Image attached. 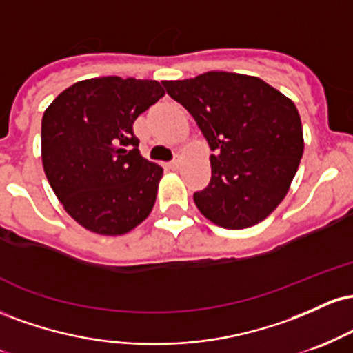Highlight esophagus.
Masks as SVG:
<instances>
[{
  "instance_id": "obj_1",
  "label": "esophagus",
  "mask_w": 353,
  "mask_h": 353,
  "mask_svg": "<svg viewBox=\"0 0 353 353\" xmlns=\"http://www.w3.org/2000/svg\"><path fill=\"white\" fill-rule=\"evenodd\" d=\"M169 168L174 169V171H177V169L181 168V159H179V157H176V159H172L171 163H169Z\"/></svg>"
}]
</instances>
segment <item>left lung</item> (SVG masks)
Wrapping results in <instances>:
<instances>
[{"label": "left lung", "mask_w": 353, "mask_h": 353, "mask_svg": "<svg viewBox=\"0 0 353 353\" xmlns=\"http://www.w3.org/2000/svg\"><path fill=\"white\" fill-rule=\"evenodd\" d=\"M163 86L214 152L209 185L194 192L202 216L225 229L264 221L285 197L302 159L295 104L261 78L236 72L210 71Z\"/></svg>", "instance_id": "obj_1"}]
</instances>
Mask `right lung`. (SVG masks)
I'll return each instance as SVG.
<instances>
[{"instance_id":"obj_1","label":"right lung","mask_w":353,"mask_h":353,"mask_svg":"<svg viewBox=\"0 0 353 353\" xmlns=\"http://www.w3.org/2000/svg\"><path fill=\"white\" fill-rule=\"evenodd\" d=\"M163 96L157 81L106 76L72 84L44 111V174L83 228L121 236L151 214L163 168L141 156L132 124Z\"/></svg>"}]
</instances>
